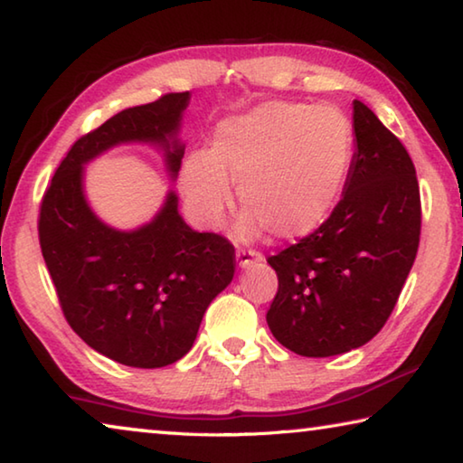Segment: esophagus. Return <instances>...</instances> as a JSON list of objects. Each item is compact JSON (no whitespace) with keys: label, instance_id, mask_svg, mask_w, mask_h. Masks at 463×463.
Here are the masks:
<instances>
[{"label":"esophagus","instance_id":"1","mask_svg":"<svg viewBox=\"0 0 463 463\" xmlns=\"http://www.w3.org/2000/svg\"><path fill=\"white\" fill-rule=\"evenodd\" d=\"M255 261H263V255L260 253V250H253V249H239L237 250L239 268H249V265Z\"/></svg>","mask_w":463,"mask_h":463}]
</instances>
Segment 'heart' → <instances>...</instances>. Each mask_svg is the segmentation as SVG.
I'll return each mask as SVG.
<instances>
[{
    "mask_svg": "<svg viewBox=\"0 0 463 463\" xmlns=\"http://www.w3.org/2000/svg\"><path fill=\"white\" fill-rule=\"evenodd\" d=\"M351 151L354 127L339 108L265 101L218 124L213 148L185 156L179 185L195 221L214 224L234 179L247 208L242 234L268 226L279 239H300L331 216Z\"/></svg>",
    "mask_w": 463,
    "mask_h": 463,
    "instance_id": "1",
    "label": "heart"
}]
</instances>
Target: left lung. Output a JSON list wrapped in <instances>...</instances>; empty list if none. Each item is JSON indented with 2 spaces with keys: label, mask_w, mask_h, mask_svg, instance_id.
Listing matches in <instances>:
<instances>
[{
  "label": "left lung",
  "mask_w": 463,
  "mask_h": 463,
  "mask_svg": "<svg viewBox=\"0 0 463 463\" xmlns=\"http://www.w3.org/2000/svg\"><path fill=\"white\" fill-rule=\"evenodd\" d=\"M354 130L355 153L331 216L268 260L279 281L269 331L304 357L347 354L373 339L419 249L420 194L411 155L359 99Z\"/></svg>",
  "instance_id": "obj_1"
}]
</instances>
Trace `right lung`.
Instances as JSON below:
<instances>
[{"label": "right lung", "instance_id": "obj_1", "mask_svg": "<svg viewBox=\"0 0 463 463\" xmlns=\"http://www.w3.org/2000/svg\"><path fill=\"white\" fill-rule=\"evenodd\" d=\"M190 91L127 108L71 146L44 192L38 239L67 323L114 362L155 370L192 349L203 312L231 284L234 247L179 216L177 195L151 222L118 231L101 222L83 194V165L108 148H161L171 179L182 167L177 132Z\"/></svg>", "mask_w": 463, "mask_h": 463}]
</instances>
